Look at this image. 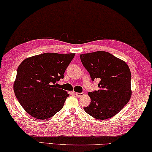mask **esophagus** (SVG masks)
<instances>
[{"label": "esophagus", "instance_id": "obj_1", "mask_svg": "<svg viewBox=\"0 0 152 152\" xmlns=\"http://www.w3.org/2000/svg\"><path fill=\"white\" fill-rule=\"evenodd\" d=\"M75 94L76 96H78V97H80V96H83L84 95V93H79V92H76Z\"/></svg>", "mask_w": 152, "mask_h": 152}]
</instances>
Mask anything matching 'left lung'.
I'll return each instance as SVG.
<instances>
[{
	"label": "left lung",
	"instance_id": "obj_1",
	"mask_svg": "<svg viewBox=\"0 0 152 152\" xmlns=\"http://www.w3.org/2000/svg\"><path fill=\"white\" fill-rule=\"evenodd\" d=\"M80 57L92 80H100L99 90L88 93L91 102L84 110L96 119L112 118L131 98V72L128 64L104 51L82 54Z\"/></svg>",
	"mask_w": 152,
	"mask_h": 152
}]
</instances>
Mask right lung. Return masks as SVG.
Returning a JSON list of instances; mask_svg holds the SVG:
<instances>
[{
    "label": "right lung",
    "instance_id": "add662e5",
    "mask_svg": "<svg viewBox=\"0 0 152 152\" xmlns=\"http://www.w3.org/2000/svg\"><path fill=\"white\" fill-rule=\"evenodd\" d=\"M75 54L44 53L28 58L17 69L14 92L28 114L38 120L61 110L69 94L56 87Z\"/></svg>",
    "mask_w": 152,
    "mask_h": 152
}]
</instances>
